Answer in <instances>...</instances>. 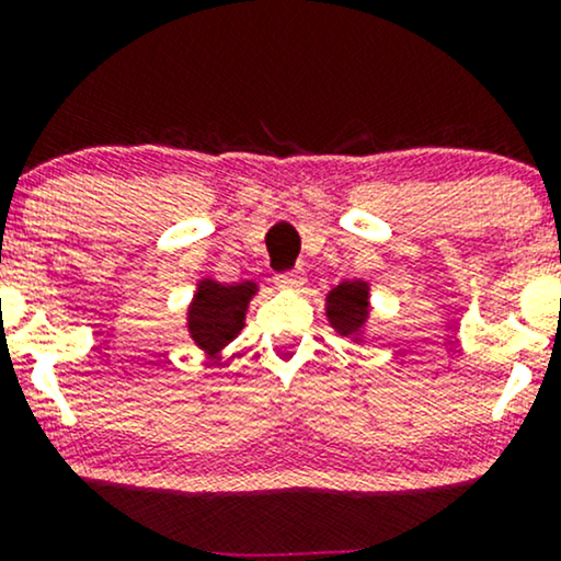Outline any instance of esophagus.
<instances>
[{"instance_id": "34e87169", "label": "esophagus", "mask_w": 561, "mask_h": 561, "mask_svg": "<svg viewBox=\"0 0 561 561\" xmlns=\"http://www.w3.org/2000/svg\"><path fill=\"white\" fill-rule=\"evenodd\" d=\"M274 285L282 289H300L302 285H306V274H302V268H293V272L276 274Z\"/></svg>"}]
</instances>
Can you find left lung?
Here are the masks:
<instances>
[{"label": "left lung", "mask_w": 561, "mask_h": 561, "mask_svg": "<svg viewBox=\"0 0 561 561\" xmlns=\"http://www.w3.org/2000/svg\"><path fill=\"white\" fill-rule=\"evenodd\" d=\"M327 319L340 334H358L369 319V285L362 279L343 282L327 295Z\"/></svg>", "instance_id": "1"}]
</instances>
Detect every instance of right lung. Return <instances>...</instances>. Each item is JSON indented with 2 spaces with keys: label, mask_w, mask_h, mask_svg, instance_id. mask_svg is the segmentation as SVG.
<instances>
[{
  "label": "right lung",
  "mask_w": 561,
  "mask_h": 561,
  "mask_svg": "<svg viewBox=\"0 0 561 561\" xmlns=\"http://www.w3.org/2000/svg\"><path fill=\"white\" fill-rule=\"evenodd\" d=\"M255 282L242 285H221L216 279H199L195 298L186 311V330L199 351L216 356L227 347L244 327L248 302L255 295Z\"/></svg>",
  "instance_id": "1"
}]
</instances>
